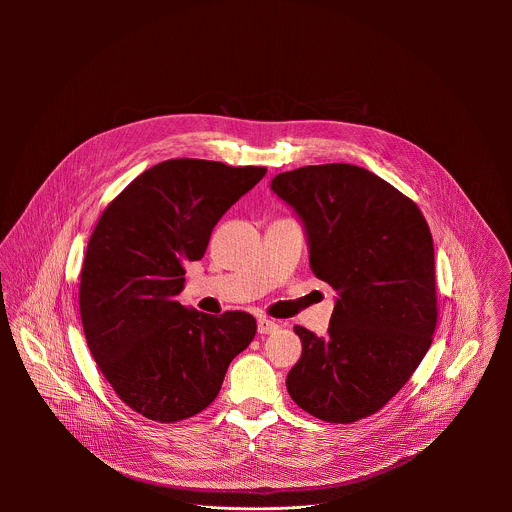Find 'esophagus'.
Returning <instances> with one entry per match:
<instances>
[{
  "instance_id": "esophagus-1",
  "label": "esophagus",
  "mask_w": 512,
  "mask_h": 512,
  "mask_svg": "<svg viewBox=\"0 0 512 512\" xmlns=\"http://www.w3.org/2000/svg\"><path fill=\"white\" fill-rule=\"evenodd\" d=\"M276 329H278V323H276V321L266 319V317H260V319H258V333H260V335H270V333H274Z\"/></svg>"
}]
</instances>
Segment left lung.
Listing matches in <instances>:
<instances>
[{
    "label": "left lung",
    "instance_id": "1",
    "mask_svg": "<svg viewBox=\"0 0 512 512\" xmlns=\"http://www.w3.org/2000/svg\"><path fill=\"white\" fill-rule=\"evenodd\" d=\"M272 189L303 220L311 272L339 292L325 337L295 325L303 347L288 392L323 422H357L410 380L434 341L430 226L410 197L359 165L299 167Z\"/></svg>",
    "mask_w": 512,
    "mask_h": 512
}]
</instances>
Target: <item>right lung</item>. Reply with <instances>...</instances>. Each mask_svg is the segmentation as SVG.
I'll use <instances>...</instances> for the list:
<instances>
[{
  "instance_id": "add662e5",
  "label": "right lung",
  "mask_w": 512,
  "mask_h": 512,
  "mask_svg": "<svg viewBox=\"0 0 512 512\" xmlns=\"http://www.w3.org/2000/svg\"><path fill=\"white\" fill-rule=\"evenodd\" d=\"M266 167L167 159L102 213L86 246L78 307L92 359L118 398L147 420L203 412L226 368L256 335L244 311L220 317L177 301L185 264L201 260L220 217Z\"/></svg>"
}]
</instances>
